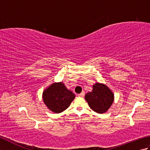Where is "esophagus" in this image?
<instances>
[{
  "mask_svg": "<svg viewBox=\"0 0 150 150\" xmlns=\"http://www.w3.org/2000/svg\"><path fill=\"white\" fill-rule=\"evenodd\" d=\"M84 95H85L84 91H82L81 93L78 94V96H79V97H84Z\"/></svg>",
  "mask_w": 150,
  "mask_h": 150,
  "instance_id": "obj_1",
  "label": "esophagus"
}]
</instances>
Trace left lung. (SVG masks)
Segmentation results:
<instances>
[{"mask_svg":"<svg viewBox=\"0 0 150 150\" xmlns=\"http://www.w3.org/2000/svg\"><path fill=\"white\" fill-rule=\"evenodd\" d=\"M85 99L91 110L98 113H104L113 104L114 94L106 85L96 82L92 91L86 94Z\"/></svg>","mask_w":150,"mask_h":150,"instance_id":"1","label":"left lung"}]
</instances>
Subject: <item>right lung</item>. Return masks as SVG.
Instances as JSON below:
<instances>
[{
  "instance_id": "add662e5",
  "label": "right lung",
  "mask_w": 150,
  "mask_h": 150,
  "mask_svg": "<svg viewBox=\"0 0 150 150\" xmlns=\"http://www.w3.org/2000/svg\"><path fill=\"white\" fill-rule=\"evenodd\" d=\"M75 97V94L68 90L62 82L52 84L42 93L44 104L49 110L56 113L66 110Z\"/></svg>"
}]
</instances>
